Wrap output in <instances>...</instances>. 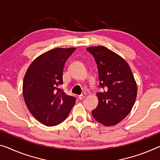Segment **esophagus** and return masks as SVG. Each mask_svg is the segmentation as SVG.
<instances>
[{
    "label": "esophagus",
    "mask_w": 160,
    "mask_h": 160,
    "mask_svg": "<svg viewBox=\"0 0 160 160\" xmlns=\"http://www.w3.org/2000/svg\"><path fill=\"white\" fill-rule=\"evenodd\" d=\"M86 97H87V94H85V93H83L82 94H81V95H78V99H83V98H85Z\"/></svg>",
    "instance_id": "34e87169"
}]
</instances>
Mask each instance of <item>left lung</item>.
<instances>
[{
	"mask_svg": "<svg viewBox=\"0 0 160 160\" xmlns=\"http://www.w3.org/2000/svg\"><path fill=\"white\" fill-rule=\"evenodd\" d=\"M97 62L100 87L94 119L107 127L122 122L131 111L137 95V86L128 63L122 56L103 46L87 48Z\"/></svg>",
	"mask_w": 160,
	"mask_h": 160,
	"instance_id": "8db88e82",
	"label": "left lung"
}]
</instances>
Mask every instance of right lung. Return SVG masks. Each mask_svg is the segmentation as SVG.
<instances>
[{"label":"right lung","instance_id":"obj_1","mask_svg":"<svg viewBox=\"0 0 160 160\" xmlns=\"http://www.w3.org/2000/svg\"><path fill=\"white\" fill-rule=\"evenodd\" d=\"M76 48H56L36 58L28 66L23 82V96L29 112L48 127L67 118L76 99L59 88L67 58Z\"/></svg>","mask_w":160,"mask_h":160}]
</instances>
